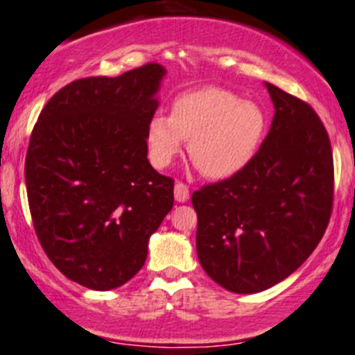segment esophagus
<instances>
[{
	"label": "esophagus",
	"mask_w": 355,
	"mask_h": 355,
	"mask_svg": "<svg viewBox=\"0 0 355 355\" xmlns=\"http://www.w3.org/2000/svg\"><path fill=\"white\" fill-rule=\"evenodd\" d=\"M173 193H175V200H177L178 203H184V201L189 200V187H187L185 184H182V182H177V184H175Z\"/></svg>",
	"instance_id": "obj_1"
}]
</instances>
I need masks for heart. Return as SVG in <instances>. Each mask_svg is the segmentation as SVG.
Masks as SVG:
<instances>
[{
    "instance_id": "heart-1",
    "label": "heart",
    "mask_w": 355,
    "mask_h": 355,
    "mask_svg": "<svg viewBox=\"0 0 355 355\" xmlns=\"http://www.w3.org/2000/svg\"><path fill=\"white\" fill-rule=\"evenodd\" d=\"M267 116L233 92L203 88L175 98L171 116L154 114L146 127L152 162L166 168L189 141V155L209 178H230L253 161L265 138Z\"/></svg>"
}]
</instances>
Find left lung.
Instances as JSON below:
<instances>
[{
	"instance_id": "left-lung-1",
	"label": "left lung",
	"mask_w": 355,
	"mask_h": 355,
	"mask_svg": "<svg viewBox=\"0 0 355 355\" xmlns=\"http://www.w3.org/2000/svg\"><path fill=\"white\" fill-rule=\"evenodd\" d=\"M265 86L274 118L253 161L193 193L200 263L233 293L261 292L299 269L333 212V150L324 123L304 101Z\"/></svg>"
}]
</instances>
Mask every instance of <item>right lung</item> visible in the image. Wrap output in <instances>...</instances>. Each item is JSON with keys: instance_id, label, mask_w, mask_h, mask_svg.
<instances>
[{"instance_id": "1", "label": "right lung", "mask_w": 355, "mask_h": 355, "mask_svg": "<svg viewBox=\"0 0 355 355\" xmlns=\"http://www.w3.org/2000/svg\"><path fill=\"white\" fill-rule=\"evenodd\" d=\"M166 70L85 78L51 97L35 123L24 178L35 232L54 267L113 290L145 265L150 235L173 209V178L146 159V127Z\"/></svg>"}]
</instances>
